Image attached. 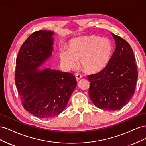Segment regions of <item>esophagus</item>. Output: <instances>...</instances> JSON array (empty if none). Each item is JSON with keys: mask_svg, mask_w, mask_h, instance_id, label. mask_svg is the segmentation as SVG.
<instances>
[{"mask_svg": "<svg viewBox=\"0 0 146 146\" xmlns=\"http://www.w3.org/2000/svg\"><path fill=\"white\" fill-rule=\"evenodd\" d=\"M75 77H76L77 80H80V79L82 77V76L80 74L76 73V74H75Z\"/></svg>", "mask_w": 146, "mask_h": 146, "instance_id": "1", "label": "esophagus"}]
</instances>
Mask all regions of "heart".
Segmentation results:
<instances>
[{"mask_svg":"<svg viewBox=\"0 0 146 146\" xmlns=\"http://www.w3.org/2000/svg\"><path fill=\"white\" fill-rule=\"evenodd\" d=\"M114 47L108 39L96 35H88L72 39L68 50L60 52L61 63L69 69L77 66L80 61L81 68L88 73H97L104 69L111 61Z\"/></svg>","mask_w":146,"mask_h":146,"instance_id":"obj_1","label":"heart"}]
</instances>
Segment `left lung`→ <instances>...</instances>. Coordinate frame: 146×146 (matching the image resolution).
<instances>
[{"label": "left lung", "instance_id": "8db88e82", "mask_svg": "<svg viewBox=\"0 0 146 146\" xmlns=\"http://www.w3.org/2000/svg\"><path fill=\"white\" fill-rule=\"evenodd\" d=\"M116 47L111 61L99 72L88 76L89 96L97 107L115 111L125 106L135 93L138 70L128 42L111 33Z\"/></svg>", "mask_w": 146, "mask_h": 146}]
</instances>
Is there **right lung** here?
<instances>
[{"label":"right lung","mask_w":146,"mask_h":146,"mask_svg":"<svg viewBox=\"0 0 146 146\" xmlns=\"http://www.w3.org/2000/svg\"><path fill=\"white\" fill-rule=\"evenodd\" d=\"M53 34L50 30L32 33L21 47L16 60L15 80L21 104L26 111L41 119L62 112L77 85L71 73L37 68L52 55Z\"/></svg>","instance_id":"obj_1"}]
</instances>
